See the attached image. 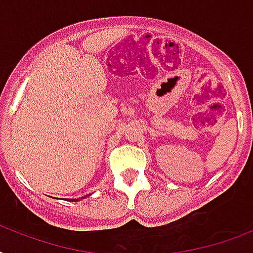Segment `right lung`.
<instances>
[{
	"instance_id": "right-lung-1",
	"label": "right lung",
	"mask_w": 253,
	"mask_h": 253,
	"mask_svg": "<svg viewBox=\"0 0 253 253\" xmlns=\"http://www.w3.org/2000/svg\"><path fill=\"white\" fill-rule=\"evenodd\" d=\"M75 201H79V200H75Z\"/></svg>"
}]
</instances>
